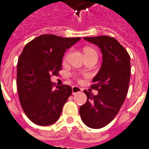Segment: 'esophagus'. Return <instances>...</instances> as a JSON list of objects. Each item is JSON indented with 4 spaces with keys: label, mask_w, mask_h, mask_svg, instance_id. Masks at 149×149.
<instances>
[{
    "label": "esophagus",
    "mask_w": 149,
    "mask_h": 149,
    "mask_svg": "<svg viewBox=\"0 0 149 149\" xmlns=\"http://www.w3.org/2000/svg\"><path fill=\"white\" fill-rule=\"evenodd\" d=\"M82 91V88H80L79 87L77 86H73L72 87V94L74 95V94L79 93H81Z\"/></svg>",
    "instance_id": "obj_1"
}]
</instances>
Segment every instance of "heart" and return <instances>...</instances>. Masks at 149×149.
I'll list each match as a JSON object with an SVG mask.
<instances>
[{
    "instance_id": "heart-1",
    "label": "heart",
    "mask_w": 149,
    "mask_h": 149,
    "mask_svg": "<svg viewBox=\"0 0 149 149\" xmlns=\"http://www.w3.org/2000/svg\"><path fill=\"white\" fill-rule=\"evenodd\" d=\"M85 55H86V54H96V52H95L93 49H92V48H85ZM70 53L69 52V53H67V55L65 56V57H64V60H65V61H67V60L68 59L69 56H70Z\"/></svg>"
}]
</instances>
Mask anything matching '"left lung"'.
Wrapping results in <instances>:
<instances>
[{
    "instance_id": "left-lung-1",
    "label": "left lung",
    "mask_w": 149,
    "mask_h": 149,
    "mask_svg": "<svg viewBox=\"0 0 149 149\" xmlns=\"http://www.w3.org/2000/svg\"><path fill=\"white\" fill-rule=\"evenodd\" d=\"M84 39L99 47L103 62L91 85L98 94L83 91L88 98L79 107V115L85 125L99 129L114 120L124 103L129 88L130 58L124 47L112 37L101 35Z\"/></svg>"
}]
</instances>
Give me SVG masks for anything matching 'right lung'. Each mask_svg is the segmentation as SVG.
Here are the masks:
<instances>
[{"label": "right lung", "mask_w": 149, "mask_h": 149, "mask_svg": "<svg viewBox=\"0 0 149 149\" xmlns=\"http://www.w3.org/2000/svg\"><path fill=\"white\" fill-rule=\"evenodd\" d=\"M80 38L42 35L28 42L17 63L19 98L26 117L35 124L47 126L59 118L72 90L63 85L54 88L51 75H58L66 50Z\"/></svg>", "instance_id": "right-lung-1"}]
</instances>
